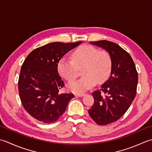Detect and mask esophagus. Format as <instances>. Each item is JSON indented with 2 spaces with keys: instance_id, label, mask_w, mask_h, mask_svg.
Listing matches in <instances>:
<instances>
[{
  "instance_id": "1",
  "label": "esophagus",
  "mask_w": 152,
  "mask_h": 152,
  "mask_svg": "<svg viewBox=\"0 0 152 152\" xmlns=\"http://www.w3.org/2000/svg\"><path fill=\"white\" fill-rule=\"evenodd\" d=\"M74 96L76 97H82L84 96V94H74Z\"/></svg>"
}]
</instances>
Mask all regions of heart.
<instances>
[{"instance_id":"heart-1","label":"heart","mask_w":152,"mask_h":152,"mask_svg":"<svg viewBox=\"0 0 152 152\" xmlns=\"http://www.w3.org/2000/svg\"><path fill=\"white\" fill-rule=\"evenodd\" d=\"M72 61L62 57L57 63L58 74L70 82L78 74L77 68H81L83 77L71 82L67 87L70 91L82 93L90 89L96 84H101L108 78L111 70V59L108 53L99 51L91 46H82L74 50Z\"/></svg>"}]
</instances>
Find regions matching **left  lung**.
<instances>
[{
  "mask_svg": "<svg viewBox=\"0 0 152 152\" xmlns=\"http://www.w3.org/2000/svg\"><path fill=\"white\" fill-rule=\"evenodd\" d=\"M90 43L107 52L111 59L109 78L101 86L107 96L100 90L92 93L94 103L88 110L90 117L99 125L117 121L131 105L136 94L138 73L132 58L118 45L107 40Z\"/></svg>",
  "mask_w": 152,
  "mask_h": 152,
  "instance_id": "1",
  "label": "left lung"
}]
</instances>
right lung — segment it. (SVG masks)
<instances>
[{
  "label": "right lung",
  "mask_w": 152,
  "mask_h": 152,
  "mask_svg": "<svg viewBox=\"0 0 152 152\" xmlns=\"http://www.w3.org/2000/svg\"><path fill=\"white\" fill-rule=\"evenodd\" d=\"M82 41L54 42L31 51L22 66L18 91L23 107L44 123H54L66 111L72 94H59L64 83L57 70L58 61Z\"/></svg>",
  "instance_id": "right-lung-1"
}]
</instances>
